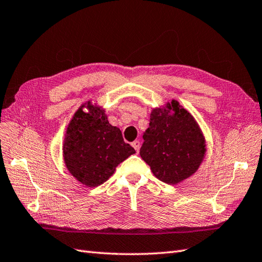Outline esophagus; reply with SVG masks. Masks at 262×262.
<instances>
[{"label":"esophagus","instance_id":"esophagus-1","mask_svg":"<svg viewBox=\"0 0 262 262\" xmlns=\"http://www.w3.org/2000/svg\"><path fill=\"white\" fill-rule=\"evenodd\" d=\"M132 147L135 148V150L137 151V152H139V150H140V141L139 140H136L132 142Z\"/></svg>","mask_w":262,"mask_h":262}]
</instances>
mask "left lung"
I'll list each match as a JSON object with an SVG mask.
<instances>
[{
  "label": "left lung",
  "instance_id": "1",
  "mask_svg": "<svg viewBox=\"0 0 262 262\" xmlns=\"http://www.w3.org/2000/svg\"><path fill=\"white\" fill-rule=\"evenodd\" d=\"M141 158L154 175L168 185L184 182L199 170L206 156L200 124L176 100L154 107L143 132Z\"/></svg>",
  "mask_w": 262,
  "mask_h": 262
}]
</instances>
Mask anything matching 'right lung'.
<instances>
[{
	"mask_svg": "<svg viewBox=\"0 0 262 262\" xmlns=\"http://www.w3.org/2000/svg\"><path fill=\"white\" fill-rule=\"evenodd\" d=\"M133 154L136 150L124 142L119 127L108 122L105 108L92 100L79 106L67 125L62 159L69 173L86 187L106 182Z\"/></svg>",
	"mask_w": 262,
	"mask_h": 262,
	"instance_id": "add662e5",
	"label": "right lung"
}]
</instances>
